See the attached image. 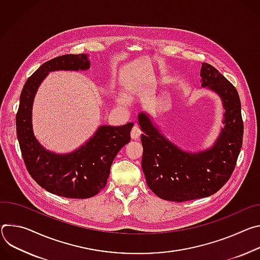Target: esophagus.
Here are the masks:
<instances>
[{"label": "esophagus", "mask_w": 260, "mask_h": 260, "mask_svg": "<svg viewBox=\"0 0 260 260\" xmlns=\"http://www.w3.org/2000/svg\"><path fill=\"white\" fill-rule=\"evenodd\" d=\"M130 135H131V138L132 139H138V137L140 136V130L137 126H134L132 129H131V132H130Z\"/></svg>", "instance_id": "esophagus-1"}]
</instances>
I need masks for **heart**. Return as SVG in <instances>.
<instances>
[{
  "instance_id": "obj_1",
  "label": "heart",
  "mask_w": 260,
  "mask_h": 260,
  "mask_svg": "<svg viewBox=\"0 0 260 260\" xmlns=\"http://www.w3.org/2000/svg\"><path fill=\"white\" fill-rule=\"evenodd\" d=\"M119 102H120L121 104H125V103L127 102L126 96H125V95H121V96L119 97Z\"/></svg>"
}]
</instances>
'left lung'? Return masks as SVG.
Returning a JSON list of instances; mask_svg holds the SVG:
<instances>
[{
  "instance_id": "8db88e82",
  "label": "left lung",
  "mask_w": 260,
  "mask_h": 260,
  "mask_svg": "<svg viewBox=\"0 0 260 260\" xmlns=\"http://www.w3.org/2000/svg\"><path fill=\"white\" fill-rule=\"evenodd\" d=\"M200 76L201 88L217 94L224 109L223 127L212 147L183 150L161 133L152 115H137L143 174L149 188L165 200L182 203L216 193L232 176L241 152L244 125L237 89L210 64H201Z\"/></svg>"
}]
</instances>
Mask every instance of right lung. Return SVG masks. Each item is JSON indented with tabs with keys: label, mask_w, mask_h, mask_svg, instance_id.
<instances>
[{
	"label": "right lung",
	"mask_w": 260,
	"mask_h": 260,
	"mask_svg": "<svg viewBox=\"0 0 260 260\" xmlns=\"http://www.w3.org/2000/svg\"><path fill=\"white\" fill-rule=\"evenodd\" d=\"M90 67L85 53L65 54L44 63L25 81L16 114L17 139L28 174L46 191L67 198H89L105 187L112 161L130 141L134 125H101L82 146L65 154L46 150L38 141L32 110L42 81L52 71H85Z\"/></svg>",
	"instance_id": "right-lung-1"
}]
</instances>
